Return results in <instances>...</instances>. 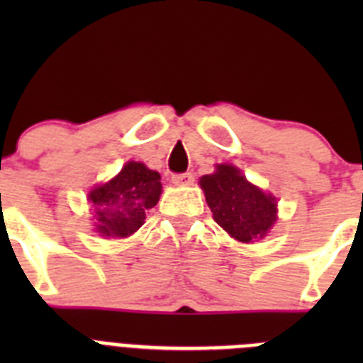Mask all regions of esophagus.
Here are the masks:
<instances>
[{"instance_id": "obj_1", "label": "esophagus", "mask_w": 363, "mask_h": 363, "mask_svg": "<svg viewBox=\"0 0 363 363\" xmlns=\"http://www.w3.org/2000/svg\"><path fill=\"white\" fill-rule=\"evenodd\" d=\"M172 184L178 187H187V185L194 184V176L192 172H184V174H172Z\"/></svg>"}]
</instances>
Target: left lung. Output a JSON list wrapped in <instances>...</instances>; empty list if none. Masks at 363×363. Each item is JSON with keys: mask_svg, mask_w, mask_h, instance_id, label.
Returning a JSON list of instances; mask_svg holds the SVG:
<instances>
[{"mask_svg": "<svg viewBox=\"0 0 363 363\" xmlns=\"http://www.w3.org/2000/svg\"><path fill=\"white\" fill-rule=\"evenodd\" d=\"M214 221L242 243L265 238L277 221V198L247 182L238 167L221 163L200 178Z\"/></svg>", "mask_w": 363, "mask_h": 363, "instance_id": "1", "label": "left lung"}]
</instances>
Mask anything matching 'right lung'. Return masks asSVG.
<instances>
[{
    "label": "right lung",
    "instance_id": "1",
    "mask_svg": "<svg viewBox=\"0 0 363 363\" xmlns=\"http://www.w3.org/2000/svg\"><path fill=\"white\" fill-rule=\"evenodd\" d=\"M156 171L140 162L125 163L120 174L89 192L96 233L127 238L145 221V213L158 203L162 182Z\"/></svg>",
    "mask_w": 363,
    "mask_h": 363
}]
</instances>
